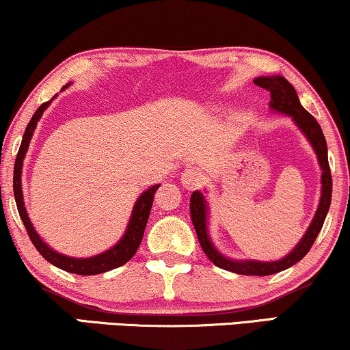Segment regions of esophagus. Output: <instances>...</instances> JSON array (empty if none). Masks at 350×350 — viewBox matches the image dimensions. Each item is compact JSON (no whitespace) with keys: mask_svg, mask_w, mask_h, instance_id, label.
<instances>
[{"mask_svg":"<svg viewBox=\"0 0 350 350\" xmlns=\"http://www.w3.org/2000/svg\"><path fill=\"white\" fill-rule=\"evenodd\" d=\"M180 183L189 190L198 189L203 183V174L198 170H196V167H189V170H185L180 174Z\"/></svg>","mask_w":350,"mask_h":350,"instance_id":"obj_1","label":"esophagus"}]
</instances>
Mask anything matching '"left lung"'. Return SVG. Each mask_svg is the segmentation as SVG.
Instances as JSON below:
<instances>
[{
  "mask_svg": "<svg viewBox=\"0 0 350 350\" xmlns=\"http://www.w3.org/2000/svg\"><path fill=\"white\" fill-rule=\"evenodd\" d=\"M258 87H263L269 92L271 101H269V109L274 113L286 114L293 118L299 131L307 137L312 148L315 150L318 158V165L321 167V196L320 203L313 216L310 226L307 228L304 237L300 239L299 244L287 254L284 258L274 260V262H260V260H232L223 255L216 249L211 242L210 234H208V203L206 198L200 190H196L190 197V216H192L193 228H196L198 242H200L203 252L208 258L213 262L218 268L228 269V271L237 274H249V276H268V274L280 273L282 269L291 268L312 249L313 242L318 234H320L323 223H325L326 215H328L331 205V192H333V179H331L329 163H328V147H326V139L317 119L312 116L307 109L300 105L297 92L282 76H262L254 81Z\"/></svg>",
  "mask_w": 350,
  "mask_h": 350,
  "instance_id": "left-lung-1",
  "label": "left lung"
}]
</instances>
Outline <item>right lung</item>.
I'll list each match as a JSON object with an SVG mask.
<instances>
[{
    "instance_id": "1",
    "label": "right lung",
    "mask_w": 350,
    "mask_h": 350,
    "mask_svg": "<svg viewBox=\"0 0 350 350\" xmlns=\"http://www.w3.org/2000/svg\"><path fill=\"white\" fill-rule=\"evenodd\" d=\"M69 85L70 83L64 85L61 90H64V88H68ZM55 98H56V95H55ZM51 100L40 106L37 111H35L32 119H30V122L27 124V129H25V132H24V137H22L21 148H19V152H17V157H16L12 185H14V198H16L17 211H19L22 223H24L25 229H27L30 241H32L35 249L40 252V255H42L45 260H48L51 265H55V267L64 269V271H69L74 274H82V276H92V274H100V273L109 271V269L122 267L124 263L129 262L132 256L135 255L140 242H142L145 226H147V221L150 216V210H152L153 196H154V192H157V189L160 187V184L152 185V187L145 190L144 193H140V197L137 198L134 203V208H132V213H131L129 223H127L126 232L122 234L121 239H119L118 244H114L111 249L101 252V254H98V255L87 256V258H76V256H68V255L59 254V252L53 250L51 247L38 236V232L35 231L32 221H30V218H29L27 210H25V205H24V196H22V179H21L22 178V166H24L25 153H27V150H29V145H30V140H32L35 127H37V124L40 121V118H42L43 111H45L48 106H50Z\"/></svg>"
}]
</instances>
